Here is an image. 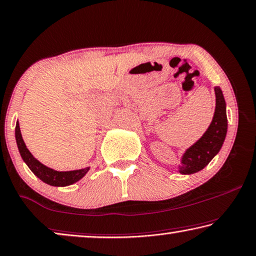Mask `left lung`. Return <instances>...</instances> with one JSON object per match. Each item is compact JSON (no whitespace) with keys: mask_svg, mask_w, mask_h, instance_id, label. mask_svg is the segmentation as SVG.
Instances as JSON below:
<instances>
[{"mask_svg":"<svg viewBox=\"0 0 256 256\" xmlns=\"http://www.w3.org/2000/svg\"><path fill=\"white\" fill-rule=\"evenodd\" d=\"M216 110L212 122L201 138L187 149L181 160L180 173L192 174L201 171L220 152L228 132L226 105L220 88H214Z\"/></svg>","mask_w":256,"mask_h":256,"instance_id":"1","label":"left lung"}]
</instances>
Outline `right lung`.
<instances>
[{
  "label": "right lung",
  "instance_id": "add662e5",
  "mask_svg": "<svg viewBox=\"0 0 256 256\" xmlns=\"http://www.w3.org/2000/svg\"><path fill=\"white\" fill-rule=\"evenodd\" d=\"M14 134H16V142L18 146V150L23 158V160L26 162L28 168L39 178L40 180L50 186L56 187H64L69 186V184H75L76 181L82 179V178L88 173V168L83 170H76V171H66V172H58L55 170H52L47 168L44 164H42L39 160L33 157L32 154L28 150L26 146H25L23 137L20 134V124H16V129H14Z\"/></svg>",
  "mask_w": 256,
  "mask_h": 256
}]
</instances>
